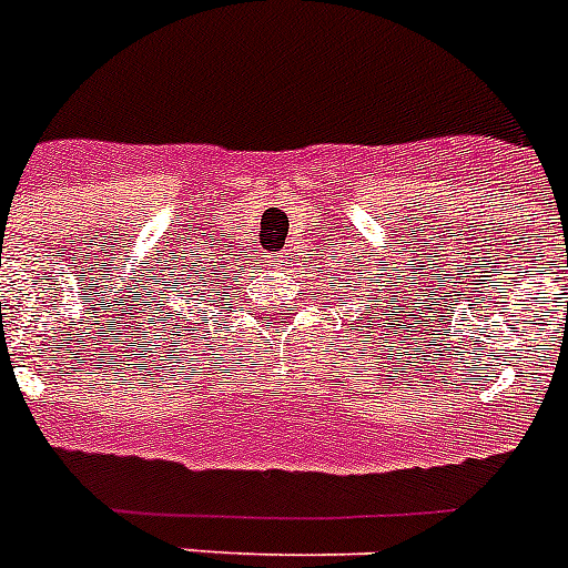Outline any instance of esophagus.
Segmentation results:
<instances>
[{"label": "esophagus", "mask_w": 568, "mask_h": 568, "mask_svg": "<svg viewBox=\"0 0 568 568\" xmlns=\"http://www.w3.org/2000/svg\"><path fill=\"white\" fill-rule=\"evenodd\" d=\"M290 255L287 253H275L273 255V261H275V267H287V264H290Z\"/></svg>", "instance_id": "34e87169"}]
</instances>
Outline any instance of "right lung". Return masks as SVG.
<instances>
[{
  "instance_id": "right-lung-1",
  "label": "right lung",
  "mask_w": 568,
  "mask_h": 568,
  "mask_svg": "<svg viewBox=\"0 0 568 568\" xmlns=\"http://www.w3.org/2000/svg\"><path fill=\"white\" fill-rule=\"evenodd\" d=\"M224 273H230V267H222V261L204 258L202 253L182 255L179 267L170 270L168 284H164L170 313H179V310H173V304L182 298V295H187L190 301H204V295H207L210 290L219 287V281H222ZM193 292L196 293L195 296L192 295Z\"/></svg>"
}]
</instances>
